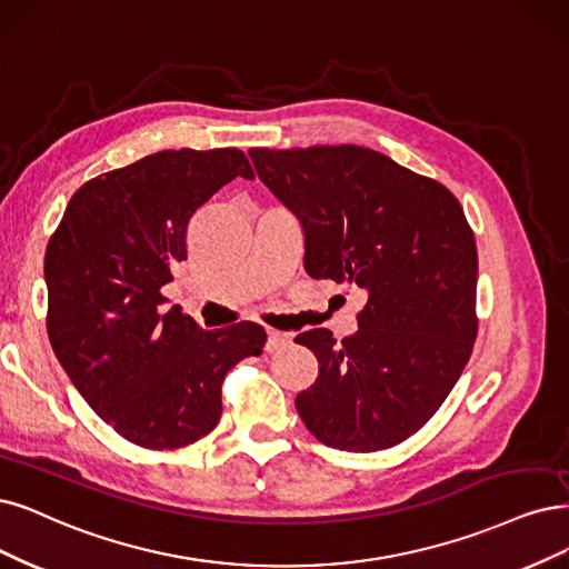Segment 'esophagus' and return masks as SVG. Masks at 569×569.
I'll return each instance as SVG.
<instances>
[{
	"label": "esophagus",
	"instance_id": "1",
	"mask_svg": "<svg viewBox=\"0 0 569 569\" xmlns=\"http://www.w3.org/2000/svg\"><path fill=\"white\" fill-rule=\"evenodd\" d=\"M290 340H292L290 332H281V330L269 328V330H267V345H264V349H267V351H279V349H283L286 345H290Z\"/></svg>",
	"mask_w": 569,
	"mask_h": 569
}]
</instances>
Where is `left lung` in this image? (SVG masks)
I'll use <instances>...</instances> for the list:
<instances>
[{"label": "left lung", "instance_id": "8db88e82", "mask_svg": "<svg viewBox=\"0 0 569 569\" xmlns=\"http://www.w3.org/2000/svg\"><path fill=\"white\" fill-rule=\"evenodd\" d=\"M305 231L311 279L368 292L359 330L298 335L319 377L296 398L307 429L347 452L387 450L422 429L465 370L478 332L473 231L446 184L359 144L248 152Z\"/></svg>", "mask_w": 569, "mask_h": 569}]
</instances>
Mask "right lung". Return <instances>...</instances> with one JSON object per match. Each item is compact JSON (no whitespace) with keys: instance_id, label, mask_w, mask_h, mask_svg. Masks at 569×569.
I'll use <instances>...</instances> for the list:
<instances>
[{"instance_id":"obj_1","label":"right lung","mask_w":569,"mask_h":569,"mask_svg":"<svg viewBox=\"0 0 569 569\" xmlns=\"http://www.w3.org/2000/svg\"><path fill=\"white\" fill-rule=\"evenodd\" d=\"M234 178L256 173L237 147L163 150L83 182L47 246V330L93 412L150 450L216 429L222 380L260 356L262 326L203 330L166 307L161 288L187 260V227Z\"/></svg>"}]
</instances>
